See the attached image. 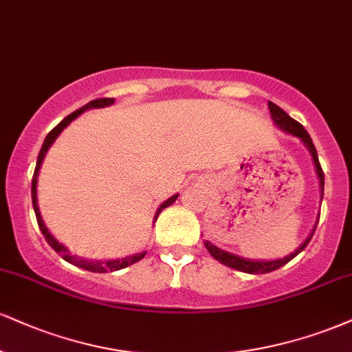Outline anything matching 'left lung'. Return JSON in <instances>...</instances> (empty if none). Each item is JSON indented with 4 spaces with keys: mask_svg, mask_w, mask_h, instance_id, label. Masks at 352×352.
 Segmentation results:
<instances>
[{
    "mask_svg": "<svg viewBox=\"0 0 352 352\" xmlns=\"http://www.w3.org/2000/svg\"><path fill=\"white\" fill-rule=\"evenodd\" d=\"M269 109H270V116H272L275 126H278V128H280L282 131H285V133H289L292 135H295V138H298L300 141H302L305 146H307V149L310 151L313 164H315L316 173H318V179H320L321 198H323L324 173H323V168H321V165H320L318 154H316L315 146H313V141H311L310 134L307 133V129H305L298 121H295L294 118H290L289 114L283 111L280 107H277V104L272 103V101H269ZM315 228H313V231L310 232V234H308V238L303 241L302 245H300L297 251L292 252L290 256L283 257V259H275V261H251V259H244V257L236 256V254L223 251V249H219L214 244H211L210 241H205V248L208 249V252L214 257V259H217L218 262H221V264H224V265H228V267H231V269H234V270H241V272H245V274H269V272H272V270L280 269L282 265H285L287 262H290L295 256H297V254L302 252L303 249L308 245V243H310V241H311L313 232H315Z\"/></svg>",
    "mask_w": 352,
    "mask_h": 352,
    "instance_id": "obj_1",
    "label": "left lung"
}]
</instances>
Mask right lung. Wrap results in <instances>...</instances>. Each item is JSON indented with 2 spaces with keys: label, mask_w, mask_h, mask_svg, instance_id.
Listing matches in <instances>:
<instances>
[{
  "label": "right lung",
  "mask_w": 352,
  "mask_h": 352,
  "mask_svg": "<svg viewBox=\"0 0 352 352\" xmlns=\"http://www.w3.org/2000/svg\"><path fill=\"white\" fill-rule=\"evenodd\" d=\"M114 103V98H98V100H93L90 103H87L85 107H82L77 111H74L72 114H69L67 118H63V120L58 122L55 128L50 131L47 134V138H45L44 144H42L41 147V152L39 155H37V164H36V170H34V175H32V188H31V195H32V206H34V213H36V218H37V224H39L41 228V232L44 234L45 241H47L50 248L54 249L55 252L60 254L62 259L70 262V264L77 265L80 269H85L88 270V272H98V274H104V272H114V270H120V269H124V267H129V265L135 264L138 261H141L144 256H146V251L144 252H139V254H134V256H128L124 257V259H114V261H90V259H82V257H75V256H70L69 254V249L65 248V245H62L58 243L57 239L54 238L52 234H50L47 228H45L44 221H42V217L39 213V206H37V175H39V170H41V165H42V160H44L45 154H47L49 147L52 146L55 139L58 138V134L62 133L63 129L67 128V126L70 124L72 121L75 120V118H78L80 114H82L85 109H91V108H103V107H109V104ZM179 198V195H173V197L168 198V200H165L162 205L159 206L157 211H155V217H154V223L157 221L160 211L164 208H167V206H170L173 201Z\"/></svg>",
  "instance_id": "add662e5"
}]
</instances>
